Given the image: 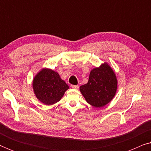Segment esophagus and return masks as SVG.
<instances>
[{
	"label": "esophagus",
	"mask_w": 151,
	"mask_h": 151,
	"mask_svg": "<svg viewBox=\"0 0 151 151\" xmlns=\"http://www.w3.org/2000/svg\"><path fill=\"white\" fill-rule=\"evenodd\" d=\"M71 88H75V89H78V88H79V86H78V85H71Z\"/></svg>",
	"instance_id": "34e87169"
}]
</instances>
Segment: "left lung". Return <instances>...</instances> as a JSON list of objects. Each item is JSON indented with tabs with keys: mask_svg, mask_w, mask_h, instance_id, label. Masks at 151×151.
<instances>
[{
	"mask_svg": "<svg viewBox=\"0 0 151 151\" xmlns=\"http://www.w3.org/2000/svg\"><path fill=\"white\" fill-rule=\"evenodd\" d=\"M117 81L114 71L104 63L91 71L88 81L80 90L88 104L100 108L110 102L115 96Z\"/></svg>",
	"mask_w": 151,
	"mask_h": 151,
	"instance_id": "1",
	"label": "left lung"
}]
</instances>
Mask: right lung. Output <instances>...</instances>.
<instances>
[{
    "label": "right lung",
    "mask_w": 151,
    "mask_h": 151,
    "mask_svg": "<svg viewBox=\"0 0 151 151\" xmlns=\"http://www.w3.org/2000/svg\"><path fill=\"white\" fill-rule=\"evenodd\" d=\"M33 88L36 98L46 105H51L60 100L69 86L59 74L49 69H43L35 76Z\"/></svg>",
    "instance_id": "1"
}]
</instances>
